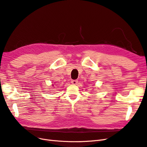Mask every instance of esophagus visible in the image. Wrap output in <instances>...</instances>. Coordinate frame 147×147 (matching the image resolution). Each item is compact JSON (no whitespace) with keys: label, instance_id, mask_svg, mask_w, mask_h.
I'll use <instances>...</instances> for the list:
<instances>
[{"label":"esophagus","instance_id":"obj_1","mask_svg":"<svg viewBox=\"0 0 147 147\" xmlns=\"http://www.w3.org/2000/svg\"><path fill=\"white\" fill-rule=\"evenodd\" d=\"M71 83L73 84H77L78 83V80H74L71 81Z\"/></svg>","mask_w":147,"mask_h":147}]
</instances>
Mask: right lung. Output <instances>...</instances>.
<instances>
[{"label":"right lung","mask_w":147,"mask_h":147,"mask_svg":"<svg viewBox=\"0 0 147 147\" xmlns=\"http://www.w3.org/2000/svg\"><path fill=\"white\" fill-rule=\"evenodd\" d=\"M52 86H54V84H52Z\"/></svg>","instance_id":"add662e5"}]
</instances>
